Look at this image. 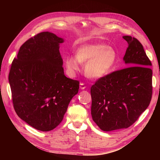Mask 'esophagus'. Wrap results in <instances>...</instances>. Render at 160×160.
I'll list each match as a JSON object with an SVG mask.
<instances>
[{
	"instance_id": "obj_1",
	"label": "esophagus",
	"mask_w": 160,
	"mask_h": 160,
	"mask_svg": "<svg viewBox=\"0 0 160 160\" xmlns=\"http://www.w3.org/2000/svg\"><path fill=\"white\" fill-rule=\"evenodd\" d=\"M79 88H80L81 89L83 90V89H85L86 88V85H85V84L83 83H80Z\"/></svg>"
}]
</instances>
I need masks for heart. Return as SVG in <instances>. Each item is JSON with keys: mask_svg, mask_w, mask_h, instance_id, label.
I'll list each match as a JSON object with an SVG mask.
<instances>
[{"mask_svg": "<svg viewBox=\"0 0 160 160\" xmlns=\"http://www.w3.org/2000/svg\"><path fill=\"white\" fill-rule=\"evenodd\" d=\"M117 59V52L113 47L98 43L79 47L76 50V56L67 57L65 63L71 75L80 71L81 63H85V75L91 79H99L111 71Z\"/></svg>", "mask_w": 160, "mask_h": 160, "instance_id": "heart-1", "label": "heart"}]
</instances>
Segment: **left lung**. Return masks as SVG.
<instances>
[{
    "label": "left lung",
    "mask_w": 160,
    "mask_h": 160,
    "mask_svg": "<svg viewBox=\"0 0 160 160\" xmlns=\"http://www.w3.org/2000/svg\"><path fill=\"white\" fill-rule=\"evenodd\" d=\"M123 38L128 43L123 57L128 67L101 77L91 88L92 118L104 132L131 126L152 99V62L137 38Z\"/></svg>",
    "instance_id": "1"
}]
</instances>
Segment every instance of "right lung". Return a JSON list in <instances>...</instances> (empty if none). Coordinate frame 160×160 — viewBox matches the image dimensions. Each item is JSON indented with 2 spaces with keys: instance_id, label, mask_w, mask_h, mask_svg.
I'll use <instances>...</instances> for the list:
<instances>
[{
  "instance_id": "obj_1",
  "label": "right lung",
  "mask_w": 160,
  "mask_h": 160,
  "mask_svg": "<svg viewBox=\"0 0 160 160\" xmlns=\"http://www.w3.org/2000/svg\"><path fill=\"white\" fill-rule=\"evenodd\" d=\"M63 42L50 32L37 34L20 47L8 75L17 114L42 132L59 125L79 88L78 81L64 74L59 52Z\"/></svg>"
}]
</instances>
